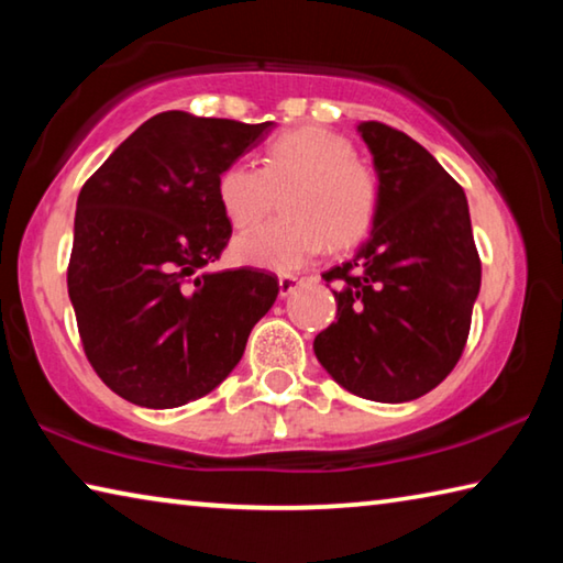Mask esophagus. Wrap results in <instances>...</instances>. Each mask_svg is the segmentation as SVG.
<instances>
[{
	"instance_id": "34e87169",
	"label": "esophagus",
	"mask_w": 563,
	"mask_h": 563,
	"mask_svg": "<svg viewBox=\"0 0 563 563\" xmlns=\"http://www.w3.org/2000/svg\"><path fill=\"white\" fill-rule=\"evenodd\" d=\"M302 283V278H298V275H280L278 278V285H280V298H288L290 292H295V288Z\"/></svg>"
}]
</instances>
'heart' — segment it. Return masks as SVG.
<instances>
[{
    "instance_id": "b5f03b06",
    "label": "heart",
    "mask_w": 563,
    "mask_h": 563,
    "mask_svg": "<svg viewBox=\"0 0 563 563\" xmlns=\"http://www.w3.org/2000/svg\"><path fill=\"white\" fill-rule=\"evenodd\" d=\"M216 196L238 231L258 225L285 198V213L241 235L235 258L275 273L298 271L322 251L355 245L377 211V184L355 158L352 141L322 126H300L275 136L263 166L235 161L216 180Z\"/></svg>"
}]
</instances>
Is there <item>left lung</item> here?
Instances as JSON below:
<instances>
[{
	"label": "left lung",
	"instance_id": "left-lung-1",
	"mask_svg": "<svg viewBox=\"0 0 563 563\" xmlns=\"http://www.w3.org/2000/svg\"><path fill=\"white\" fill-rule=\"evenodd\" d=\"M377 170L373 231L335 283L338 320L312 342L320 365L347 393L409 402L462 357L482 285L462 186L407 133L362 121Z\"/></svg>",
	"mask_w": 563,
	"mask_h": 563
}]
</instances>
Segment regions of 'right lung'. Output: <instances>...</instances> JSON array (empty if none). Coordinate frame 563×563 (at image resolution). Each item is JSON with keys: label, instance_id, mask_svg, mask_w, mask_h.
Returning a JSON list of instances; mask_svg holds the SVG:
<instances>
[{"label": "right lung", "instance_id": "add662e5", "mask_svg": "<svg viewBox=\"0 0 563 563\" xmlns=\"http://www.w3.org/2000/svg\"><path fill=\"white\" fill-rule=\"evenodd\" d=\"M273 126L156 113L84 184L66 285L91 367L129 402L170 409L211 393L278 298L268 271L198 275L233 233L218 176Z\"/></svg>", "mask_w": 563, "mask_h": 563}]
</instances>
